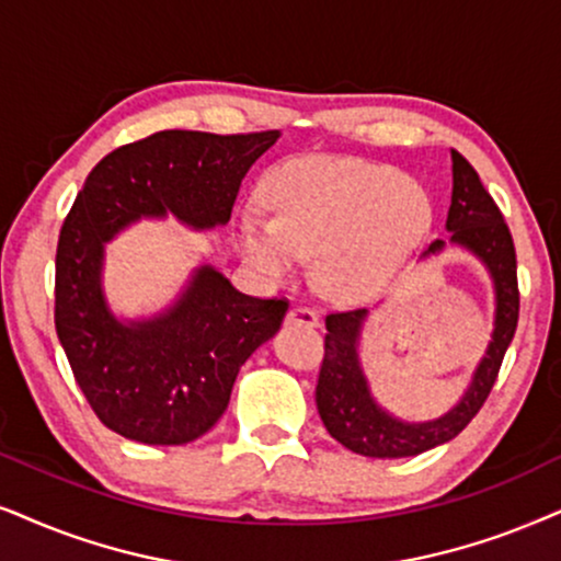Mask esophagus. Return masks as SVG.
I'll list each match as a JSON object with an SVG mask.
<instances>
[{
  "instance_id": "1",
  "label": "esophagus",
  "mask_w": 561,
  "mask_h": 561,
  "mask_svg": "<svg viewBox=\"0 0 561 561\" xmlns=\"http://www.w3.org/2000/svg\"><path fill=\"white\" fill-rule=\"evenodd\" d=\"M287 323L295 325H318V313L313 308H305V305H297L287 313Z\"/></svg>"
}]
</instances>
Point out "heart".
Instances as JSON below:
<instances>
[{
  "label": "heart",
  "mask_w": 561,
  "mask_h": 561,
  "mask_svg": "<svg viewBox=\"0 0 561 561\" xmlns=\"http://www.w3.org/2000/svg\"><path fill=\"white\" fill-rule=\"evenodd\" d=\"M274 219L243 215L238 248L248 264L287 279L316 261L318 289L357 302L391 285L432 225L420 183L382 162L316 158L276 168L264 183Z\"/></svg>",
  "instance_id": "heart-1"
}]
</instances>
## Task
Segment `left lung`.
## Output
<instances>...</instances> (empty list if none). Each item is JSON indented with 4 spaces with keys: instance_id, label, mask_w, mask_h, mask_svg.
Here are the masks:
<instances>
[{
    "instance_id": "left-lung-1",
    "label": "left lung",
    "mask_w": 561,
    "mask_h": 561,
    "mask_svg": "<svg viewBox=\"0 0 561 561\" xmlns=\"http://www.w3.org/2000/svg\"><path fill=\"white\" fill-rule=\"evenodd\" d=\"M453 158V196L448 209L450 243L466 248L486 266L494 282V331L486 354L473 370L471 386L448 414L432 422H401L373 399L370 386L359 365V333L367 310H344L325 316L323 365L318 373L316 403L318 414L333 439L352 453L367 458H407L448 443L484 407L489 391L505 359V352L517 329V261L515 245L502 211L481 183L479 173L463 154L450 150ZM445 240H435L424 256H435Z\"/></svg>"
}]
</instances>
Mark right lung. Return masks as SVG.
<instances>
[{"instance_id":"obj_1","label":"right lung","mask_w":561,"mask_h":561,"mask_svg":"<svg viewBox=\"0 0 561 561\" xmlns=\"http://www.w3.org/2000/svg\"><path fill=\"white\" fill-rule=\"evenodd\" d=\"M279 131H158L90 170L56 245L54 323L77 386L105 427L186 445L215 427L240 365L279 331L289 302L238 293L209 264L154 318L118 321L103 295L105 243L141 217L228 225L240 183Z\"/></svg>"}]
</instances>
